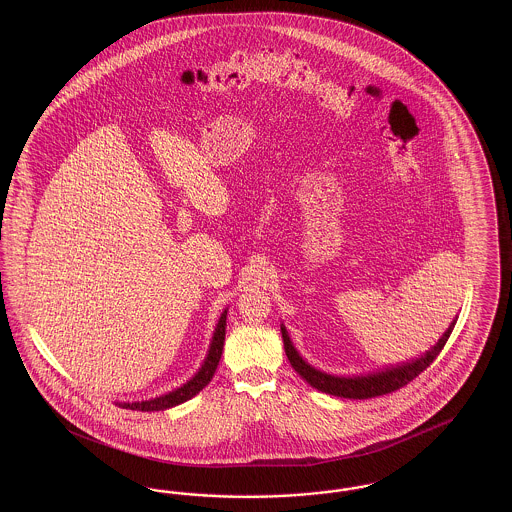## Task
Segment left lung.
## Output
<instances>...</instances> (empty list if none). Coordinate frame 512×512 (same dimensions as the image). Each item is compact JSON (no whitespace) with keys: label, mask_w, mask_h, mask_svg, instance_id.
Listing matches in <instances>:
<instances>
[{"label":"left lung","mask_w":512,"mask_h":512,"mask_svg":"<svg viewBox=\"0 0 512 512\" xmlns=\"http://www.w3.org/2000/svg\"><path fill=\"white\" fill-rule=\"evenodd\" d=\"M455 324H457V320H453L449 324L447 332L422 357L409 361V363H403V365L390 366V368H386L382 372H372V374H366V376H353V378L332 376V374L320 372L315 366H311L307 361H303L301 355L297 353V349L293 347L292 340H290V336H288L284 326H282V340H284V349H286V355L290 359V365L315 390L322 391V393H330V395H338V397H345V399H370V397H378V395H386V393H391V391L399 390V388L407 386L409 382H413L420 372H424L428 366L436 361V357L441 353L443 345L449 340Z\"/></svg>","instance_id":"8db88e82"}]
</instances>
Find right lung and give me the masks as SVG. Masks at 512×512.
Here are the masks:
<instances>
[{
	"label": "right lung",
	"instance_id": "add662e5",
	"mask_svg": "<svg viewBox=\"0 0 512 512\" xmlns=\"http://www.w3.org/2000/svg\"><path fill=\"white\" fill-rule=\"evenodd\" d=\"M224 334H226V311L220 315L219 324L215 328L213 340L209 345V353L203 361L201 368L195 372L194 378L188 380L184 386L169 391L165 395L146 399V401H136V403H117L122 409H130V411H142V413H151V411H165L176 407L188 399H192L199 391L203 390L211 378L215 376V370L219 366L220 355H222V347H224Z\"/></svg>",
	"mask_w": 512,
	"mask_h": 512
}]
</instances>
